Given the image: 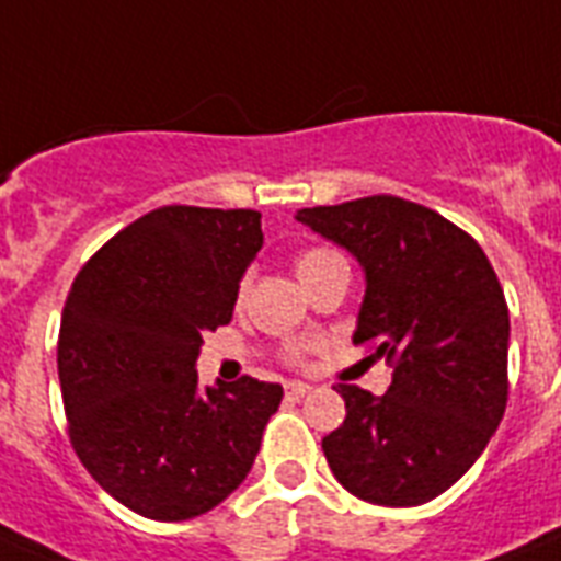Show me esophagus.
<instances>
[{
  "label": "esophagus",
  "instance_id": "obj_1",
  "mask_svg": "<svg viewBox=\"0 0 561 561\" xmlns=\"http://www.w3.org/2000/svg\"><path fill=\"white\" fill-rule=\"evenodd\" d=\"M308 391H311V386L302 383V380H288V383H285V394H288L290 400H302Z\"/></svg>",
  "mask_w": 561,
  "mask_h": 561
}]
</instances>
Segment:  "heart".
Masks as SVG:
<instances>
[{"mask_svg": "<svg viewBox=\"0 0 561 561\" xmlns=\"http://www.w3.org/2000/svg\"><path fill=\"white\" fill-rule=\"evenodd\" d=\"M336 253L334 250H328V248H305L296 253L294 259V267H296V276L302 282H308L311 276H317V273L322 271V267H328L331 262H336ZM244 290H248V282H241L239 285V296H244ZM317 348V343H311V340H296V343L288 345V359L290 363H302L305 354L313 352Z\"/></svg>", "mask_w": 561, "mask_h": 561, "instance_id": "obj_1", "label": "heart"}]
</instances>
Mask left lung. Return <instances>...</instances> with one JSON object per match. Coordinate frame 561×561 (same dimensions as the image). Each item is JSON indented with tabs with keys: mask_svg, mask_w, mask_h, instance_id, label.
Returning a JSON list of instances; mask_svg holds the SVG:
<instances>
[{
	"mask_svg": "<svg viewBox=\"0 0 561 561\" xmlns=\"http://www.w3.org/2000/svg\"><path fill=\"white\" fill-rule=\"evenodd\" d=\"M366 271L354 345L386 357L383 398L336 383L345 421L322 438L336 481L363 502L417 507L484 453L507 409L510 317L484 250L435 209L368 195L299 209Z\"/></svg>",
	"mask_w": 561,
	"mask_h": 561,
	"instance_id": "obj_1",
	"label": "left lung"
}]
</instances>
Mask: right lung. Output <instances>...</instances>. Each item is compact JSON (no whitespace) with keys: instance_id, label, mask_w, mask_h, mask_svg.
Masks as SVG:
<instances>
[{"instance_id":"add662e5","label":"right lung","mask_w":561,"mask_h":561,"mask_svg":"<svg viewBox=\"0 0 561 561\" xmlns=\"http://www.w3.org/2000/svg\"><path fill=\"white\" fill-rule=\"evenodd\" d=\"M256 209L158 207L103 244L66 296L57 371L68 440L91 478L152 522H184L248 478L279 383L202 389L204 331L233 320L262 248Z\"/></svg>"}]
</instances>
